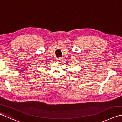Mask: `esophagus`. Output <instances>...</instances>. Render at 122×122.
I'll list each match as a JSON object with an SVG mask.
<instances>
[{
  "label": "esophagus",
  "mask_w": 122,
  "mask_h": 122,
  "mask_svg": "<svg viewBox=\"0 0 122 122\" xmlns=\"http://www.w3.org/2000/svg\"><path fill=\"white\" fill-rule=\"evenodd\" d=\"M61 58H56V61H57V62H59L60 61H61Z\"/></svg>",
  "instance_id": "obj_1"
}]
</instances>
